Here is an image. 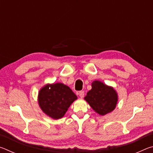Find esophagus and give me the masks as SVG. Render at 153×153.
Returning a JSON list of instances; mask_svg holds the SVG:
<instances>
[{"instance_id": "1", "label": "esophagus", "mask_w": 153, "mask_h": 153, "mask_svg": "<svg viewBox=\"0 0 153 153\" xmlns=\"http://www.w3.org/2000/svg\"><path fill=\"white\" fill-rule=\"evenodd\" d=\"M78 94L79 96V97L83 98V97H84V92L82 91H82H79V93H78Z\"/></svg>"}]
</instances>
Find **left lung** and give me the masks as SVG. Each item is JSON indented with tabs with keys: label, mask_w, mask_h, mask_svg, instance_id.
<instances>
[{
	"label": "left lung",
	"mask_w": 153,
	"mask_h": 153,
	"mask_svg": "<svg viewBox=\"0 0 153 153\" xmlns=\"http://www.w3.org/2000/svg\"><path fill=\"white\" fill-rule=\"evenodd\" d=\"M84 99L95 112L105 115L115 109L118 96L113 87L95 80L92 83V89L88 92Z\"/></svg>",
	"instance_id": "1"
}]
</instances>
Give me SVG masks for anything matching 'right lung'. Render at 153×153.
Returning a JSON list of instances; mask_svg holds the SVG:
<instances>
[{"label":"right lung","instance_id":"obj_1","mask_svg":"<svg viewBox=\"0 0 153 153\" xmlns=\"http://www.w3.org/2000/svg\"><path fill=\"white\" fill-rule=\"evenodd\" d=\"M77 98L73 91L62 83L46 84L38 93V103L41 109L55 120L63 117Z\"/></svg>","mask_w":153,"mask_h":153}]
</instances>
